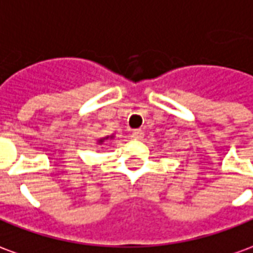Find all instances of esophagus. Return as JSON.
I'll return each instance as SVG.
<instances>
[{
  "label": "esophagus",
  "instance_id": "1",
  "mask_svg": "<svg viewBox=\"0 0 253 253\" xmlns=\"http://www.w3.org/2000/svg\"><path fill=\"white\" fill-rule=\"evenodd\" d=\"M142 137H143L142 130H134V131L131 132V138H134V139H142Z\"/></svg>",
  "mask_w": 253,
  "mask_h": 253
}]
</instances>
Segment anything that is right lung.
Instances as JSON below:
<instances>
[{
  "label": "right lung",
  "mask_w": 253,
  "mask_h": 253,
  "mask_svg": "<svg viewBox=\"0 0 253 253\" xmlns=\"http://www.w3.org/2000/svg\"><path fill=\"white\" fill-rule=\"evenodd\" d=\"M112 138H114V135H108V137L100 138L99 141H97V143H99V145H103V143H104L105 141H107V139H112Z\"/></svg>",
  "instance_id": "1"
}]
</instances>
